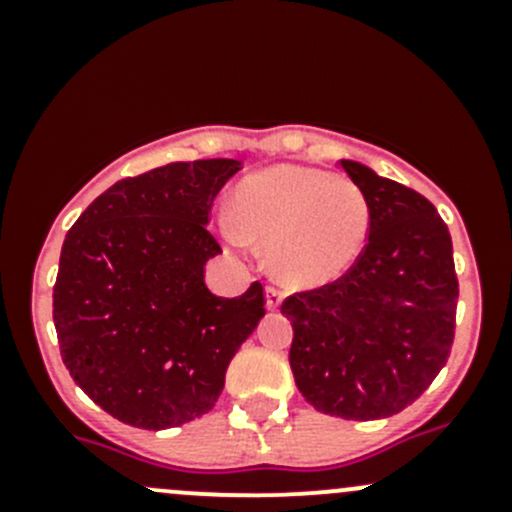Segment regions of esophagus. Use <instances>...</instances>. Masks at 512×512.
Listing matches in <instances>:
<instances>
[{"instance_id": "34e87169", "label": "esophagus", "mask_w": 512, "mask_h": 512, "mask_svg": "<svg viewBox=\"0 0 512 512\" xmlns=\"http://www.w3.org/2000/svg\"><path fill=\"white\" fill-rule=\"evenodd\" d=\"M282 304V292L277 287H267V307L277 309Z\"/></svg>"}]
</instances>
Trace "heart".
Returning a JSON list of instances; mask_svg holds the SVG:
<instances>
[{
  "instance_id": "b5f03b06",
  "label": "heart",
  "mask_w": 512,
  "mask_h": 512,
  "mask_svg": "<svg viewBox=\"0 0 512 512\" xmlns=\"http://www.w3.org/2000/svg\"><path fill=\"white\" fill-rule=\"evenodd\" d=\"M225 235L235 245L260 240L277 280L319 287L337 280L364 252L371 208L354 180L299 165H277L242 180Z\"/></svg>"
}]
</instances>
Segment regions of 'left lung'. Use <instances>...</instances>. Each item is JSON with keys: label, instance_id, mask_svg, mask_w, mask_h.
Wrapping results in <instances>:
<instances>
[{"label": "left lung", "instance_id": "1", "mask_svg": "<svg viewBox=\"0 0 512 512\" xmlns=\"http://www.w3.org/2000/svg\"><path fill=\"white\" fill-rule=\"evenodd\" d=\"M364 190L371 230L339 280L282 302L297 389L317 411L374 421L411 406L446 366L456 337L451 232L416 190L342 160Z\"/></svg>", "mask_w": 512, "mask_h": 512}]
</instances>
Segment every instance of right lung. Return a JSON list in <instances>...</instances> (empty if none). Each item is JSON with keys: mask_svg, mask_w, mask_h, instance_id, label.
Returning a JSON list of instances; mask_svg holds the SVG:
<instances>
[{"mask_svg": "<svg viewBox=\"0 0 512 512\" xmlns=\"http://www.w3.org/2000/svg\"><path fill=\"white\" fill-rule=\"evenodd\" d=\"M240 160L168 163L123 178L66 232L54 327L71 379L118 421L148 431L205 416L240 344L265 317V289L205 287L223 247L208 230Z\"/></svg>", "mask_w": 512, "mask_h": 512, "instance_id": "obj_1", "label": "right lung"}]
</instances>
